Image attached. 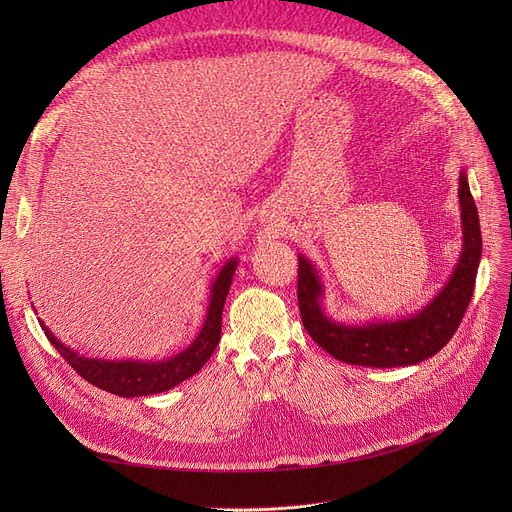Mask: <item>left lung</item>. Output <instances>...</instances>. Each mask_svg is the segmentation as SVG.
Returning a JSON list of instances; mask_svg holds the SVG:
<instances>
[{"label":"left lung","instance_id":"obj_1","mask_svg":"<svg viewBox=\"0 0 512 512\" xmlns=\"http://www.w3.org/2000/svg\"><path fill=\"white\" fill-rule=\"evenodd\" d=\"M459 205L463 226L459 263L436 297L409 317L355 326L330 319L321 307L324 284L319 272L309 259L299 255L297 297L309 336L334 359L363 367H409L442 351L469 307L481 259L479 215L465 170L459 176Z\"/></svg>","mask_w":512,"mask_h":512}]
</instances>
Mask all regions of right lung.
Segmentation results:
<instances>
[{"mask_svg":"<svg viewBox=\"0 0 512 512\" xmlns=\"http://www.w3.org/2000/svg\"><path fill=\"white\" fill-rule=\"evenodd\" d=\"M238 259L232 257L224 263L222 270L211 282L209 290V307L203 321V328L197 338L188 344L182 353L164 359V361H105V359H89L72 351L70 346L62 344L51 330L39 319V324L47 336V340L56 346V351L72 365L76 373L83 378L116 396L132 398V396H147L157 392H168L174 386L182 384L207 363L213 355L215 346L222 336V311L232 284V276L236 272Z\"/></svg>","mask_w":512,"mask_h":512,"instance_id":"right-lung-1","label":"right lung"}]
</instances>
